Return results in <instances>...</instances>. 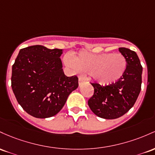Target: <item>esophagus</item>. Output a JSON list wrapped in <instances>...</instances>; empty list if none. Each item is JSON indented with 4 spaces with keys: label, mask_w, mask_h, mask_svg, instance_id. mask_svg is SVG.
Instances as JSON below:
<instances>
[{
    "label": "esophagus",
    "mask_w": 155,
    "mask_h": 155,
    "mask_svg": "<svg viewBox=\"0 0 155 155\" xmlns=\"http://www.w3.org/2000/svg\"><path fill=\"white\" fill-rule=\"evenodd\" d=\"M78 81H79V85H81L85 81V79L83 78H82V77H80L79 78V80H78Z\"/></svg>",
    "instance_id": "1"
}]
</instances>
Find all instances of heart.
<instances>
[{"mask_svg":"<svg viewBox=\"0 0 155 155\" xmlns=\"http://www.w3.org/2000/svg\"><path fill=\"white\" fill-rule=\"evenodd\" d=\"M66 64L80 72L89 74L90 77L101 86H108L122 77L126 70V59L121 54H93L81 51L66 58Z\"/></svg>","mask_w":155,"mask_h":155,"instance_id":"obj_1","label":"heart"}]
</instances>
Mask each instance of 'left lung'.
<instances>
[{
  "label": "left lung",
  "mask_w": 155,
  "mask_h": 155,
  "mask_svg": "<svg viewBox=\"0 0 155 155\" xmlns=\"http://www.w3.org/2000/svg\"><path fill=\"white\" fill-rule=\"evenodd\" d=\"M119 50L127 61L122 77L108 86L91 83L94 91L88 105L95 115L102 119H117L128 112L141 88L143 68L138 55L128 48H119Z\"/></svg>",
  "instance_id": "obj_1"
}]
</instances>
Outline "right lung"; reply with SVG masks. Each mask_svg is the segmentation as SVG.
<instances>
[{"mask_svg":"<svg viewBox=\"0 0 155 155\" xmlns=\"http://www.w3.org/2000/svg\"><path fill=\"white\" fill-rule=\"evenodd\" d=\"M61 49L42 45L22 48L12 66V88L23 110L39 119L56 115L78 87L76 75L62 69Z\"/></svg>","mask_w":155,"mask_h":155,"instance_id":"1","label":"right lung"}]
</instances>
